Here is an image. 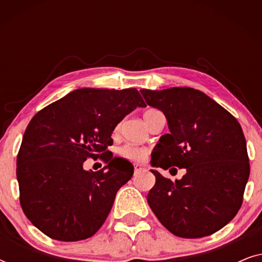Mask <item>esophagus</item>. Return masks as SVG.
Wrapping results in <instances>:
<instances>
[{"mask_svg": "<svg viewBox=\"0 0 262 262\" xmlns=\"http://www.w3.org/2000/svg\"><path fill=\"white\" fill-rule=\"evenodd\" d=\"M134 168H135V174H137V173H139V171H142L143 169H144L142 164H135Z\"/></svg>", "mask_w": 262, "mask_h": 262, "instance_id": "esophagus-1", "label": "esophagus"}]
</instances>
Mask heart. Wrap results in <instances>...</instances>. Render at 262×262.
Instances as JSON below:
<instances>
[{"mask_svg":"<svg viewBox=\"0 0 262 262\" xmlns=\"http://www.w3.org/2000/svg\"><path fill=\"white\" fill-rule=\"evenodd\" d=\"M155 110H150V111H146L144 113V118L148 116L149 113L154 112ZM116 132L119 131V125L116 127ZM119 154L121 155V157H124V159H126L128 161H131V162H141L146 157V150L144 148H139V146H135V145H130V144H126V145H123L121 148L119 149Z\"/></svg>","mask_w":262,"mask_h":262,"instance_id":"b5f03b06","label":"heart"}]
</instances>
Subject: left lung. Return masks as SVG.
Returning <instances> with one entry per match:
<instances>
[{
  "label": "left lung",
  "instance_id": "8db88e82",
  "mask_svg": "<svg viewBox=\"0 0 262 262\" xmlns=\"http://www.w3.org/2000/svg\"><path fill=\"white\" fill-rule=\"evenodd\" d=\"M149 106L162 111L169 134L160 138L151 164L186 168L181 180L159 171L148 204L162 225L184 238L212 235L238 212L249 178L241 125L203 92L188 87L142 89ZM175 169V168H173Z\"/></svg>",
  "mask_w": 262,
  "mask_h": 262
}]
</instances>
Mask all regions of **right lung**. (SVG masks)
Segmentation results:
<instances>
[{"instance_id": "add662e5", "label": "right lung", "mask_w": 262, "mask_h": 262, "mask_svg": "<svg viewBox=\"0 0 262 262\" xmlns=\"http://www.w3.org/2000/svg\"><path fill=\"white\" fill-rule=\"evenodd\" d=\"M136 88H82L35 114L17 152L20 205L31 223L64 242L91 237L101 228L121 186L134 175L128 161L113 157L114 127L137 107ZM107 166L84 171L87 158Z\"/></svg>"}]
</instances>
